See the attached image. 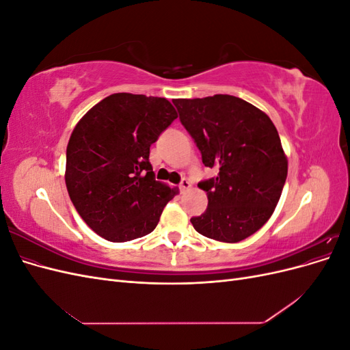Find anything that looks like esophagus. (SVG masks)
<instances>
[{"instance_id": "esophagus-1", "label": "esophagus", "mask_w": 350, "mask_h": 350, "mask_svg": "<svg viewBox=\"0 0 350 350\" xmlns=\"http://www.w3.org/2000/svg\"><path fill=\"white\" fill-rule=\"evenodd\" d=\"M189 188H191V183H189L188 179H183L181 184H179V189H181V193H185V191H188Z\"/></svg>"}]
</instances>
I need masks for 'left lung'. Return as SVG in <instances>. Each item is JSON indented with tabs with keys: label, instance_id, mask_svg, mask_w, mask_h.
Masks as SVG:
<instances>
[{
	"label": "left lung",
	"instance_id": "8db88e82",
	"mask_svg": "<svg viewBox=\"0 0 350 350\" xmlns=\"http://www.w3.org/2000/svg\"><path fill=\"white\" fill-rule=\"evenodd\" d=\"M174 105L204 166L217 172L198 184L208 204L191 219L194 229L228 243L256 234L271 217L288 176L276 126L261 109L230 94L175 99Z\"/></svg>",
	"mask_w": 350,
	"mask_h": 350
}]
</instances>
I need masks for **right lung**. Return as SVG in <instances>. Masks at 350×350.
Returning a JSON list of instances; mask_svg holds the SVG:
<instances>
[{
	"label": "right lung",
	"instance_id": "add662e5",
	"mask_svg": "<svg viewBox=\"0 0 350 350\" xmlns=\"http://www.w3.org/2000/svg\"><path fill=\"white\" fill-rule=\"evenodd\" d=\"M176 118L165 98L113 93L74 126L66 185L79 215L99 237L125 242L157 226L178 189L154 179L150 146Z\"/></svg>",
	"mask_w": 350,
	"mask_h": 350
}]
</instances>
